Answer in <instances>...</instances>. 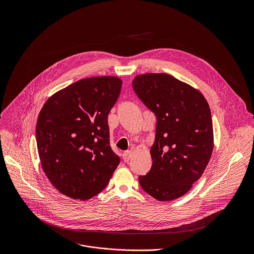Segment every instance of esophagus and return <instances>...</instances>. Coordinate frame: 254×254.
Wrapping results in <instances>:
<instances>
[{"instance_id": "1", "label": "esophagus", "mask_w": 254, "mask_h": 254, "mask_svg": "<svg viewBox=\"0 0 254 254\" xmlns=\"http://www.w3.org/2000/svg\"><path fill=\"white\" fill-rule=\"evenodd\" d=\"M132 157V151L131 150H126L124 153H123V160L125 162H128Z\"/></svg>"}]
</instances>
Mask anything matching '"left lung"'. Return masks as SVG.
<instances>
[{"label":"left lung","mask_w":254,"mask_h":254,"mask_svg":"<svg viewBox=\"0 0 254 254\" xmlns=\"http://www.w3.org/2000/svg\"><path fill=\"white\" fill-rule=\"evenodd\" d=\"M132 85L156 116L152 165L139 183L157 200L179 198L201 177L212 154L208 103L199 91L166 73L138 75Z\"/></svg>","instance_id":"8db88e82"}]
</instances>
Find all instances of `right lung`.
<instances>
[{"label": "right lung", "mask_w": 254, "mask_h": 254, "mask_svg": "<svg viewBox=\"0 0 254 254\" xmlns=\"http://www.w3.org/2000/svg\"><path fill=\"white\" fill-rule=\"evenodd\" d=\"M121 86L114 76L82 79L54 94L41 109L36 141L42 168L64 195L81 200L97 195L118 166L108 116Z\"/></svg>", "instance_id": "1"}]
</instances>
